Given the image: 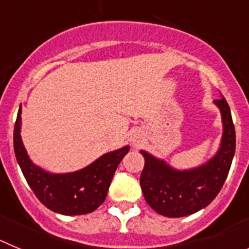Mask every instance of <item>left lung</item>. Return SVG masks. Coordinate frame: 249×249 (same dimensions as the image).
Masks as SVG:
<instances>
[{
	"mask_svg": "<svg viewBox=\"0 0 249 249\" xmlns=\"http://www.w3.org/2000/svg\"><path fill=\"white\" fill-rule=\"evenodd\" d=\"M222 113L223 136L217 155L203 166L177 171L144 151L140 183L144 199L157 213L171 218L184 217L207 207L223 187L236 152V131L226 98L214 100Z\"/></svg>",
	"mask_w": 249,
	"mask_h": 249,
	"instance_id": "left-lung-1",
	"label": "left lung"
}]
</instances>
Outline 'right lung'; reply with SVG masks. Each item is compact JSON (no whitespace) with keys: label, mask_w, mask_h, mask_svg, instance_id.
I'll return each mask as SVG.
<instances>
[{"label":"right lung","mask_w":249,"mask_h":249,"mask_svg":"<svg viewBox=\"0 0 249 249\" xmlns=\"http://www.w3.org/2000/svg\"><path fill=\"white\" fill-rule=\"evenodd\" d=\"M21 107L13 129V148L17 162L31 190L48 210L65 215L87 214L105 202L118 164L129 146L106 153L86 168L72 173L54 175L35 166L22 143Z\"/></svg>","instance_id":"right-lung-1"}]
</instances>
